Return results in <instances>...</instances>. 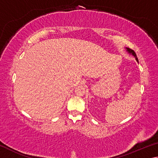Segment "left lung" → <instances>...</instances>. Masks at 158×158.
<instances>
[{
  "label": "left lung",
  "mask_w": 158,
  "mask_h": 158,
  "mask_svg": "<svg viewBox=\"0 0 158 158\" xmlns=\"http://www.w3.org/2000/svg\"><path fill=\"white\" fill-rule=\"evenodd\" d=\"M125 49H126V51L127 52L130 53V54H131V55H132L135 58V59H136V60L137 61V63H139V60H138V58H137V55H136V53H135V52H134V51L132 50V49H130V48H127V47H125Z\"/></svg>",
  "instance_id": "8db88e82"
}]
</instances>
